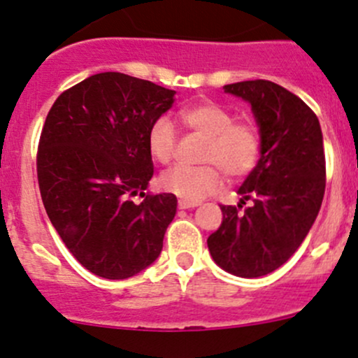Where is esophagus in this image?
<instances>
[{"label": "esophagus", "mask_w": 358, "mask_h": 358, "mask_svg": "<svg viewBox=\"0 0 358 358\" xmlns=\"http://www.w3.org/2000/svg\"><path fill=\"white\" fill-rule=\"evenodd\" d=\"M199 202H194V201H185V199H180L178 201V208L180 209H190V208H197Z\"/></svg>", "instance_id": "esophagus-1"}]
</instances>
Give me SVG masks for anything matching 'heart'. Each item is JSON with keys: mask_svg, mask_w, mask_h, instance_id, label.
<instances>
[{"mask_svg": "<svg viewBox=\"0 0 358 358\" xmlns=\"http://www.w3.org/2000/svg\"><path fill=\"white\" fill-rule=\"evenodd\" d=\"M187 129L208 136L201 166H175L159 178L162 190L185 201H201L218 192L225 183L223 171L230 178H243L256 168L262 154V136L249 121H236L225 107L213 102L196 103L178 112ZM147 149L159 164H168L175 157L176 129L171 119L161 115L147 133Z\"/></svg>", "mask_w": 358, "mask_h": 358, "instance_id": "1", "label": "heart"}]
</instances>
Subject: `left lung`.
Segmentation results:
<instances>
[{"label": "left lung", "mask_w": 358, "mask_h": 358, "mask_svg": "<svg viewBox=\"0 0 358 358\" xmlns=\"http://www.w3.org/2000/svg\"><path fill=\"white\" fill-rule=\"evenodd\" d=\"M223 88L251 103L262 156L237 190L239 204L220 206L222 225L208 248L223 270L255 279L284 265L319 215L326 190L322 131L315 112L275 83L255 79Z\"/></svg>", "instance_id": "8db88e82"}]
</instances>
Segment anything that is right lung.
Segmentation results:
<instances>
[{"label": "right lung", "mask_w": 358, "mask_h": 358, "mask_svg": "<svg viewBox=\"0 0 358 358\" xmlns=\"http://www.w3.org/2000/svg\"><path fill=\"white\" fill-rule=\"evenodd\" d=\"M173 96L156 83L100 72L66 90L46 115L36 159L46 215L72 256L103 279L156 262L175 218L173 194H145L154 175L147 133ZM135 195L146 199L135 205Z\"/></svg>", "instance_id": "add662e5"}]
</instances>
